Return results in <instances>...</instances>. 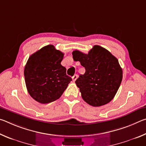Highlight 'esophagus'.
Returning <instances> with one entry per match:
<instances>
[{"mask_svg": "<svg viewBox=\"0 0 146 146\" xmlns=\"http://www.w3.org/2000/svg\"><path fill=\"white\" fill-rule=\"evenodd\" d=\"M78 77V75H74L73 77H72V80H73V82H75V80H76V78Z\"/></svg>", "mask_w": 146, "mask_h": 146, "instance_id": "1", "label": "esophagus"}]
</instances>
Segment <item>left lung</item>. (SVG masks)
<instances>
[{
  "label": "left lung",
  "mask_w": 146,
  "mask_h": 146,
  "mask_svg": "<svg viewBox=\"0 0 146 146\" xmlns=\"http://www.w3.org/2000/svg\"><path fill=\"white\" fill-rule=\"evenodd\" d=\"M72 55L73 60L80 62L86 70L75 81L83 100L94 107L110 102L122 80V70L118 59L98 45L94 46L88 54L75 50Z\"/></svg>",
  "instance_id": "8db88e82"
}]
</instances>
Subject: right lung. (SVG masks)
I'll use <instances>...</instances> for the list:
<instances>
[{"label":"right lung","instance_id":"obj_1","mask_svg":"<svg viewBox=\"0 0 146 146\" xmlns=\"http://www.w3.org/2000/svg\"><path fill=\"white\" fill-rule=\"evenodd\" d=\"M64 53L48 45L29 56L24 68L27 90L34 100L48 104L58 99L72 80L61 65Z\"/></svg>","mask_w":146,"mask_h":146}]
</instances>
